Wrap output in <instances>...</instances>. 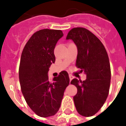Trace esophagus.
Instances as JSON below:
<instances>
[{
    "label": "esophagus",
    "instance_id": "34e87169",
    "mask_svg": "<svg viewBox=\"0 0 126 126\" xmlns=\"http://www.w3.org/2000/svg\"><path fill=\"white\" fill-rule=\"evenodd\" d=\"M73 76H72V75H69V79H70V82H71V81L73 80Z\"/></svg>",
    "mask_w": 126,
    "mask_h": 126
}]
</instances>
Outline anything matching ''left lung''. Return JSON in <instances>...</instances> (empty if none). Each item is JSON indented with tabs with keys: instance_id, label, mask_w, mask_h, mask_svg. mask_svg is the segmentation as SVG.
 I'll use <instances>...</instances> for the list:
<instances>
[{
	"instance_id": "8db88e82",
	"label": "left lung",
	"mask_w": 126,
	"mask_h": 126,
	"mask_svg": "<svg viewBox=\"0 0 126 126\" xmlns=\"http://www.w3.org/2000/svg\"><path fill=\"white\" fill-rule=\"evenodd\" d=\"M66 39H71L78 49L76 67L86 74V80L73 79L77 88L73 99L77 112L83 116H92L105 103L109 95L111 78L107 52L101 40L83 27L72 29Z\"/></svg>"
}]
</instances>
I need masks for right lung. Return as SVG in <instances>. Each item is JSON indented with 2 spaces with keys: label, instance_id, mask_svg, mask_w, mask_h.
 Returning a JSON list of instances; mask_svg holds the SVG:
<instances>
[{
  "label": "right lung",
  "instance_id": "add662e5",
  "mask_svg": "<svg viewBox=\"0 0 126 126\" xmlns=\"http://www.w3.org/2000/svg\"><path fill=\"white\" fill-rule=\"evenodd\" d=\"M63 36L61 30L38 31L29 38L21 53L19 67L21 90L29 107L40 117L57 113L70 82L67 71L59 73L52 82L47 76L49 67L55 61L54 48Z\"/></svg>",
  "mask_w": 126,
  "mask_h": 126
}]
</instances>
